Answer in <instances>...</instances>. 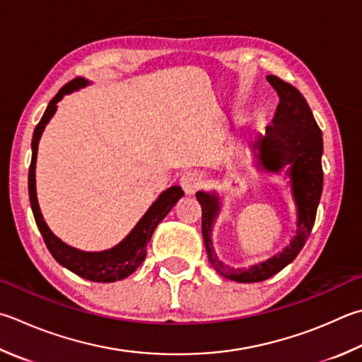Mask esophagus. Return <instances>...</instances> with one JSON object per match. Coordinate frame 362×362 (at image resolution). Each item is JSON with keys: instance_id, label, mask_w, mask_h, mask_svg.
Masks as SVG:
<instances>
[{"instance_id": "34e87169", "label": "esophagus", "mask_w": 362, "mask_h": 362, "mask_svg": "<svg viewBox=\"0 0 362 362\" xmlns=\"http://www.w3.org/2000/svg\"><path fill=\"white\" fill-rule=\"evenodd\" d=\"M181 187L187 195H194L202 186V180L197 172H186L181 176Z\"/></svg>"}]
</instances>
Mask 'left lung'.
Segmentation results:
<instances>
[{"instance_id": "8db88e82", "label": "left lung", "mask_w": 362, "mask_h": 362, "mask_svg": "<svg viewBox=\"0 0 362 362\" xmlns=\"http://www.w3.org/2000/svg\"><path fill=\"white\" fill-rule=\"evenodd\" d=\"M266 78L281 100L271 126H266L264 134L254 143L258 151L257 167L274 175L287 168L285 175L296 208L295 236L288 245L268 260L249 268H231L219 260L213 245V228L222 209V199L216 190L197 192V200L203 209L202 233L208 260L221 276L241 284L266 281L295 260L310 235L323 190V137L309 104L287 81L277 78L276 75H268Z\"/></svg>"}]
</instances>
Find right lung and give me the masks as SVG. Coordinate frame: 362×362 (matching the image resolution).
<instances>
[{"label":"right lung","instance_id":"obj_1","mask_svg":"<svg viewBox=\"0 0 362 362\" xmlns=\"http://www.w3.org/2000/svg\"><path fill=\"white\" fill-rule=\"evenodd\" d=\"M91 81L83 77H78L69 83L64 85L58 91L44 112V117L40 118L39 124L34 129L33 141H31V165L28 173V192H30V203L31 209L36 219L37 228L42 235L47 249L50 250L54 260L59 264H63L64 268L72 271L74 274H77L83 279H88L91 282H117L121 279H126L131 276L132 272L139 268L146 257V245L151 240L154 230L162 222L170 209H172L176 202H178L184 195L182 189L180 186H172L158 197L148 211L143 214L141 219L137 222V225L131 230L124 240L119 241L117 245H113L110 249L99 250V252H88L81 250L72 245L66 244L63 240L53 233L49 228V225L44 221V216L40 213L37 194H36V160H37V146L39 140L42 137V132L45 126L49 124V121L53 118V115L57 113L58 102L63 99L66 94H71L74 91H78L80 88H85L90 85Z\"/></svg>","mask_w":362,"mask_h":362}]
</instances>
